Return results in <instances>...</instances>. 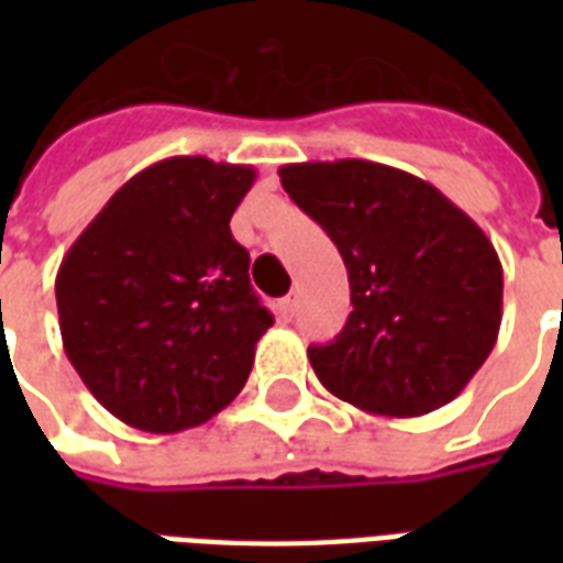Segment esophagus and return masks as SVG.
<instances>
[{
	"label": "esophagus",
	"mask_w": 563,
	"mask_h": 563,
	"mask_svg": "<svg viewBox=\"0 0 563 563\" xmlns=\"http://www.w3.org/2000/svg\"><path fill=\"white\" fill-rule=\"evenodd\" d=\"M277 310H280L283 319H292L295 310H298V295L289 292L286 298H280V305H277Z\"/></svg>",
	"instance_id": "1"
}]
</instances>
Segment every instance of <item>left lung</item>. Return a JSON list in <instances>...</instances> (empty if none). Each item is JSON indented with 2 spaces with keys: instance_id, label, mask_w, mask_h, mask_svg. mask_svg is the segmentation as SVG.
Returning a JSON list of instances; mask_svg holds the SVG:
<instances>
[{
  "instance_id": "left-lung-1",
  "label": "left lung",
  "mask_w": 563,
  "mask_h": 563,
  "mask_svg": "<svg viewBox=\"0 0 563 563\" xmlns=\"http://www.w3.org/2000/svg\"><path fill=\"white\" fill-rule=\"evenodd\" d=\"M280 184L338 244L353 313L307 358L374 416L449 404L495 350L504 268L476 222L416 174L367 159L283 165Z\"/></svg>"
}]
</instances>
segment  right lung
I'll return each mask as SVG.
<instances>
[{"instance_id": "1", "label": "right lung", "mask_w": 563, "mask_h": 563, "mask_svg": "<svg viewBox=\"0 0 563 563\" xmlns=\"http://www.w3.org/2000/svg\"><path fill=\"white\" fill-rule=\"evenodd\" d=\"M256 168L172 156L139 172L80 232L56 274L59 334L120 422L177 434L244 389L274 317L229 229Z\"/></svg>"}]
</instances>
